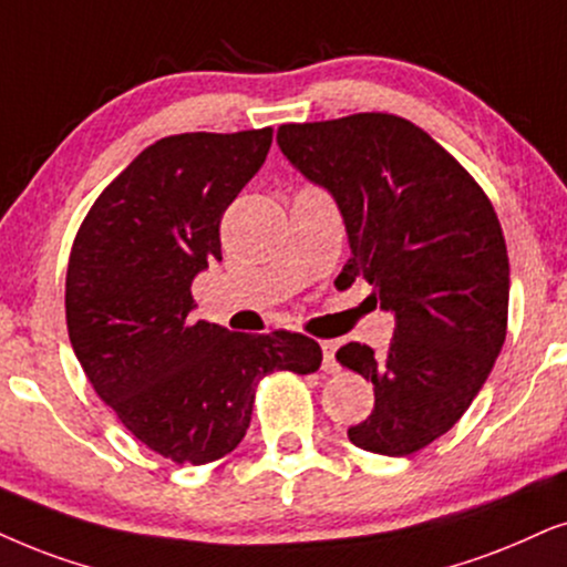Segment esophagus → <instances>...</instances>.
Listing matches in <instances>:
<instances>
[{
    "mask_svg": "<svg viewBox=\"0 0 567 567\" xmlns=\"http://www.w3.org/2000/svg\"><path fill=\"white\" fill-rule=\"evenodd\" d=\"M321 353H324V363H321V369L327 371V374H337L340 371V363H337V342L334 340H324L321 342Z\"/></svg>",
    "mask_w": 567,
    "mask_h": 567,
    "instance_id": "esophagus-1",
    "label": "esophagus"
}]
</instances>
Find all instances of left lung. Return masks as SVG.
<instances>
[{"label": "left lung", "instance_id": "left-lung-1", "mask_svg": "<svg viewBox=\"0 0 567 567\" xmlns=\"http://www.w3.org/2000/svg\"><path fill=\"white\" fill-rule=\"evenodd\" d=\"M296 169L332 193L348 230L350 282L363 277L395 313L384 353L361 342L337 361L374 384V411L350 426L355 447L413 455L455 426L507 334L511 264L474 177L432 135L384 112L282 125Z\"/></svg>", "mask_w": 567, "mask_h": 567}]
</instances>
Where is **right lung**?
I'll use <instances>...</instances> for the list:
<instances>
[{
    "mask_svg": "<svg viewBox=\"0 0 567 567\" xmlns=\"http://www.w3.org/2000/svg\"><path fill=\"white\" fill-rule=\"evenodd\" d=\"M269 146L271 127L152 143L93 200L70 250L64 313L78 361L127 432L175 463L233 453L261 377L321 367L306 334L190 319L193 279L221 261V214Z\"/></svg>",
    "mask_w": 567,
    "mask_h": 567,
    "instance_id": "obj_1",
    "label": "right lung"
}]
</instances>
